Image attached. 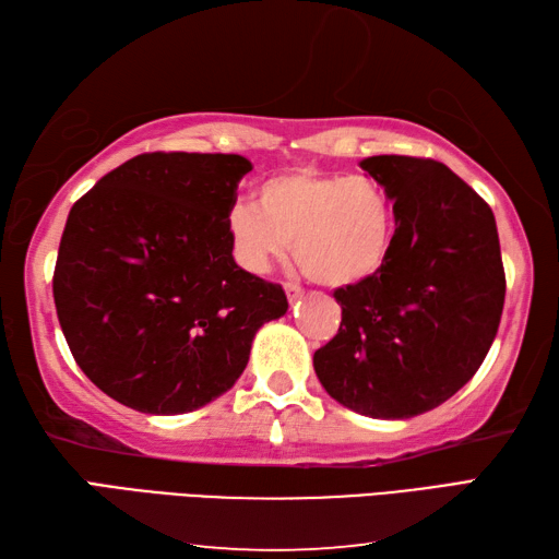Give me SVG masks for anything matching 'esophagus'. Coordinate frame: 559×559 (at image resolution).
<instances>
[{"mask_svg": "<svg viewBox=\"0 0 559 559\" xmlns=\"http://www.w3.org/2000/svg\"><path fill=\"white\" fill-rule=\"evenodd\" d=\"M284 292H287V299H289V304L299 301L301 296H304V289L299 287V284H294V282H287V284H284Z\"/></svg>", "mask_w": 559, "mask_h": 559, "instance_id": "34e87169", "label": "esophagus"}]
</instances>
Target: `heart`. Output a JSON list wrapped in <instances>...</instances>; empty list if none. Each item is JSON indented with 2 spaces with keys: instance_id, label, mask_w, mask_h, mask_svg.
Here are the masks:
<instances>
[{
  "instance_id": "obj_1",
  "label": "heart",
  "mask_w": 559,
  "mask_h": 559,
  "mask_svg": "<svg viewBox=\"0 0 559 559\" xmlns=\"http://www.w3.org/2000/svg\"><path fill=\"white\" fill-rule=\"evenodd\" d=\"M393 236V202L379 180L316 168L270 176L255 207L236 202L226 214L234 260L250 275H267L292 248L306 275L333 289L373 277Z\"/></svg>"
}]
</instances>
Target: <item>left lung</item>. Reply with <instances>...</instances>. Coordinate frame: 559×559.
<instances>
[{
  "mask_svg": "<svg viewBox=\"0 0 559 559\" xmlns=\"http://www.w3.org/2000/svg\"><path fill=\"white\" fill-rule=\"evenodd\" d=\"M359 166L389 192L397 229L383 267L335 292L343 323L313 369L340 405L407 419L485 361L504 309L502 250L489 204L449 166L395 154Z\"/></svg>",
  "mask_w": 559,
  "mask_h": 559,
  "instance_id": "1",
  "label": "left lung"
}]
</instances>
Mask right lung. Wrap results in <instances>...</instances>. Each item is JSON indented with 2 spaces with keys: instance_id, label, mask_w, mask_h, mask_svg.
Instances as JSON below:
<instances>
[{
  "instance_id": "right-lung-1",
  "label": "right lung",
  "mask_w": 559,
  "mask_h": 559,
  "mask_svg": "<svg viewBox=\"0 0 559 559\" xmlns=\"http://www.w3.org/2000/svg\"><path fill=\"white\" fill-rule=\"evenodd\" d=\"M253 164L238 154H140L74 202L52 294L91 381L146 415H183L243 373L280 284L236 265L226 214Z\"/></svg>"
}]
</instances>
